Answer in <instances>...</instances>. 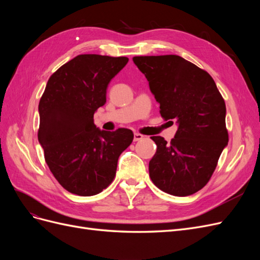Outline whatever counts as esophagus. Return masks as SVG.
Here are the masks:
<instances>
[{
    "label": "esophagus",
    "instance_id": "esophagus-1",
    "mask_svg": "<svg viewBox=\"0 0 260 260\" xmlns=\"http://www.w3.org/2000/svg\"><path fill=\"white\" fill-rule=\"evenodd\" d=\"M143 139V136L140 135V133H135V137H133V141L137 142V141H141Z\"/></svg>",
    "mask_w": 260,
    "mask_h": 260
}]
</instances>
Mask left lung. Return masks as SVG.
<instances>
[{
	"label": "left lung",
	"instance_id": "8db88e82",
	"mask_svg": "<svg viewBox=\"0 0 260 260\" xmlns=\"http://www.w3.org/2000/svg\"><path fill=\"white\" fill-rule=\"evenodd\" d=\"M165 120H177L167 143L151 137L157 151L149 160L153 183L165 193L187 196L207 184L229 141L225 103L211 76L178 55L135 56Z\"/></svg>",
	"mask_w": 260,
	"mask_h": 260
}]
</instances>
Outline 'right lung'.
I'll return each mask as SVG.
<instances>
[{
  "mask_svg": "<svg viewBox=\"0 0 260 260\" xmlns=\"http://www.w3.org/2000/svg\"><path fill=\"white\" fill-rule=\"evenodd\" d=\"M128 57L78 55L46 83L39 103V142L58 183L80 196L101 193L113 182L120 154L133 132L96 128L93 116L106 103V89Z\"/></svg>",
  "mask_w": 260,
  "mask_h": 260,
  "instance_id": "right-lung-1",
  "label": "right lung"
}]
</instances>
